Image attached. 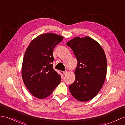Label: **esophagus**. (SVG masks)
<instances>
[{
  "instance_id": "obj_1",
  "label": "esophagus",
  "mask_w": 125,
  "mask_h": 125,
  "mask_svg": "<svg viewBox=\"0 0 125 125\" xmlns=\"http://www.w3.org/2000/svg\"><path fill=\"white\" fill-rule=\"evenodd\" d=\"M63 74H64V75H65L66 74H68V71H64L63 72Z\"/></svg>"
}]
</instances>
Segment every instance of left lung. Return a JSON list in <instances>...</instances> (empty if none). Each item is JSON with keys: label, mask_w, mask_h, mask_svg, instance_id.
<instances>
[{"label": "left lung", "mask_w": 125, "mask_h": 125, "mask_svg": "<svg viewBox=\"0 0 125 125\" xmlns=\"http://www.w3.org/2000/svg\"><path fill=\"white\" fill-rule=\"evenodd\" d=\"M66 45L70 47L78 61L76 79L69 86L71 95L81 102L92 99L99 92L105 81L107 61L103 49L89 37H76Z\"/></svg>", "instance_id": "left-lung-1"}]
</instances>
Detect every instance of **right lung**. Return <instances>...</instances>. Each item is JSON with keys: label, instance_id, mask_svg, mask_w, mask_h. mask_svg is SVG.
<instances>
[{"label": "right lung", "instance_id": "1", "mask_svg": "<svg viewBox=\"0 0 125 125\" xmlns=\"http://www.w3.org/2000/svg\"><path fill=\"white\" fill-rule=\"evenodd\" d=\"M63 37L55 33L37 37L26 49L22 66V79L33 96L42 99L50 95L61 80L53 68V49Z\"/></svg>", "mask_w": 125, "mask_h": 125}]
</instances>
